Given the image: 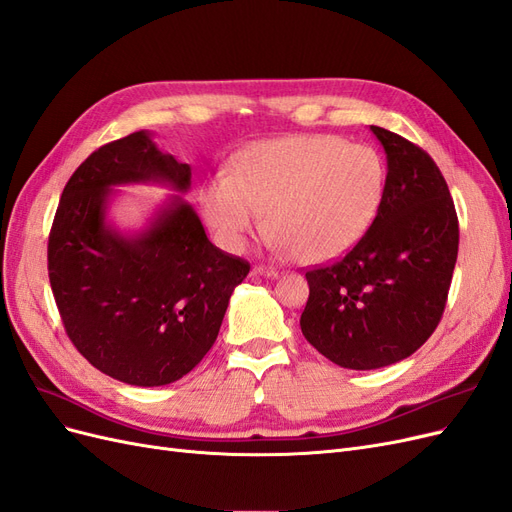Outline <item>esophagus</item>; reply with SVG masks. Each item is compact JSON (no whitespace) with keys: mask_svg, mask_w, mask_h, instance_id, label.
Listing matches in <instances>:
<instances>
[{"mask_svg":"<svg viewBox=\"0 0 512 512\" xmlns=\"http://www.w3.org/2000/svg\"><path fill=\"white\" fill-rule=\"evenodd\" d=\"M252 275H256V277H277V269L256 265V267L252 269Z\"/></svg>","mask_w":512,"mask_h":512,"instance_id":"obj_1","label":"esophagus"}]
</instances>
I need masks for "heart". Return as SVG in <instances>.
<instances>
[{
  "instance_id": "heart-1",
  "label": "heart",
  "mask_w": 512,
  "mask_h": 512,
  "mask_svg": "<svg viewBox=\"0 0 512 512\" xmlns=\"http://www.w3.org/2000/svg\"><path fill=\"white\" fill-rule=\"evenodd\" d=\"M386 192L376 149L333 134H292L247 145L200 190L215 239L241 252L267 213L269 245L301 265L350 252L374 224Z\"/></svg>"
}]
</instances>
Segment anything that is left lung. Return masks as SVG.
Listing matches in <instances>:
<instances>
[{
    "mask_svg": "<svg viewBox=\"0 0 512 512\" xmlns=\"http://www.w3.org/2000/svg\"><path fill=\"white\" fill-rule=\"evenodd\" d=\"M386 153L374 224L329 267L307 271L301 331L346 369L404 361L436 331L451 288L459 222L440 168L404 136L371 126Z\"/></svg>",
    "mask_w": 512,
    "mask_h": 512,
    "instance_id": "8db88e82",
    "label": "left lung"
}]
</instances>
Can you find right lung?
Here are the masks:
<instances>
[{
    "instance_id": "obj_1",
    "label": "right lung",
    "mask_w": 512,
    "mask_h": 512,
    "mask_svg": "<svg viewBox=\"0 0 512 512\" xmlns=\"http://www.w3.org/2000/svg\"><path fill=\"white\" fill-rule=\"evenodd\" d=\"M190 164L141 130L74 170L49 235V280L70 342L102 374L134 386L183 378L211 350L250 262L215 247L192 205L170 196L136 235L106 220L115 185L188 192Z\"/></svg>"
}]
</instances>
